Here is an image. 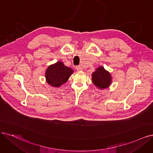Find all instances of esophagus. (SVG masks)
<instances>
[{
  "label": "esophagus",
  "mask_w": 153,
  "mask_h": 153,
  "mask_svg": "<svg viewBox=\"0 0 153 153\" xmlns=\"http://www.w3.org/2000/svg\"><path fill=\"white\" fill-rule=\"evenodd\" d=\"M76 70L77 71H82V67H81V66H80V65H79V66H76Z\"/></svg>",
  "instance_id": "1"
}]
</instances>
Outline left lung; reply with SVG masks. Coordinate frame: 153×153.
<instances>
[{"label":"left lung","mask_w":153,"mask_h":153,"mask_svg":"<svg viewBox=\"0 0 153 153\" xmlns=\"http://www.w3.org/2000/svg\"><path fill=\"white\" fill-rule=\"evenodd\" d=\"M93 82L96 86L100 89L106 88L111 83V76L110 73L105 70L103 67L97 69L92 74Z\"/></svg>","instance_id":"1"}]
</instances>
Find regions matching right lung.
<instances>
[{"instance_id": "1", "label": "right lung", "mask_w": 153, "mask_h": 153, "mask_svg": "<svg viewBox=\"0 0 153 153\" xmlns=\"http://www.w3.org/2000/svg\"><path fill=\"white\" fill-rule=\"evenodd\" d=\"M72 73L73 70L71 68L65 66L61 62H57L48 67L45 76L49 84L54 87H59L67 81Z\"/></svg>"}]
</instances>
